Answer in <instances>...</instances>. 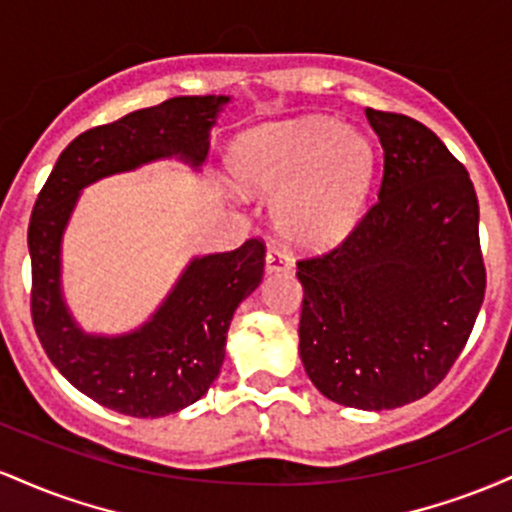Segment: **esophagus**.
<instances>
[{
  "instance_id": "34e87169",
  "label": "esophagus",
  "mask_w": 512,
  "mask_h": 512,
  "mask_svg": "<svg viewBox=\"0 0 512 512\" xmlns=\"http://www.w3.org/2000/svg\"><path fill=\"white\" fill-rule=\"evenodd\" d=\"M291 267H293V262L284 255V252L276 250V248H269L267 250V257H264V269H267V274L289 272Z\"/></svg>"
}]
</instances>
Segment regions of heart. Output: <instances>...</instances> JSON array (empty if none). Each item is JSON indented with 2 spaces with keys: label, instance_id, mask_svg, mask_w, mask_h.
Instances as JSON below:
<instances>
[{
  "label": "heart",
  "instance_id": "b5f03b06",
  "mask_svg": "<svg viewBox=\"0 0 512 512\" xmlns=\"http://www.w3.org/2000/svg\"><path fill=\"white\" fill-rule=\"evenodd\" d=\"M228 170L243 195H276V226L291 243L322 250L344 243L366 216L375 149L358 129L310 115L240 134Z\"/></svg>",
  "mask_w": 512,
  "mask_h": 512
}]
</instances>
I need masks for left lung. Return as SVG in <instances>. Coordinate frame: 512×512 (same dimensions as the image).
<instances>
[{
	"instance_id": "obj_1",
	"label": "left lung",
	"mask_w": 512,
	"mask_h": 512,
	"mask_svg": "<svg viewBox=\"0 0 512 512\" xmlns=\"http://www.w3.org/2000/svg\"><path fill=\"white\" fill-rule=\"evenodd\" d=\"M366 117L385 151L380 199L337 250L298 262V351L327 399L383 411L445 378L477 322L486 272L462 163L407 115Z\"/></svg>"
}]
</instances>
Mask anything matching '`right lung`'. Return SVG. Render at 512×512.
Wrapping results in <instances>:
<instances>
[{
	"mask_svg": "<svg viewBox=\"0 0 512 512\" xmlns=\"http://www.w3.org/2000/svg\"><path fill=\"white\" fill-rule=\"evenodd\" d=\"M231 101L180 96L88 129L57 158L33 207L28 252L40 344L76 390L120 414L156 419L207 395L226 358L233 313L262 281L264 245L252 238L238 250L195 255L142 325L103 334L84 330L64 298V233L93 182L156 161H180L199 173L211 129Z\"/></svg>",
	"mask_w": 512,
	"mask_h": 512,
	"instance_id": "obj_1",
	"label": "right lung"
}]
</instances>
